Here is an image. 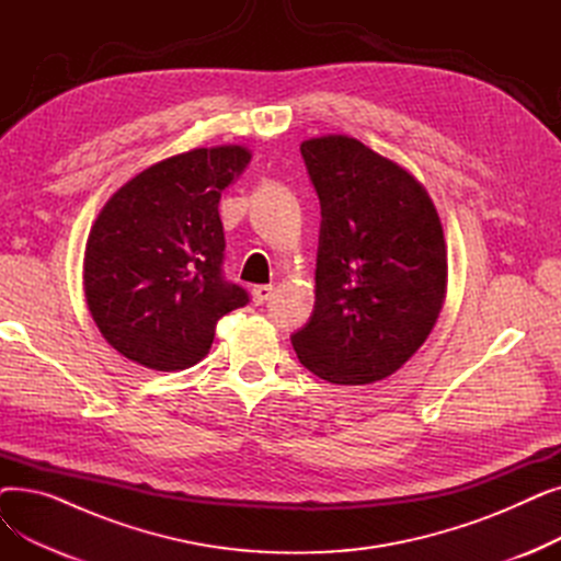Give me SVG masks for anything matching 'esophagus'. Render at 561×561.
<instances>
[{
    "instance_id": "1",
    "label": "esophagus",
    "mask_w": 561,
    "mask_h": 561,
    "mask_svg": "<svg viewBox=\"0 0 561 561\" xmlns=\"http://www.w3.org/2000/svg\"><path fill=\"white\" fill-rule=\"evenodd\" d=\"M273 286L271 284H263V286H254L252 288V300H254V305H265L271 300V296H273Z\"/></svg>"
}]
</instances>
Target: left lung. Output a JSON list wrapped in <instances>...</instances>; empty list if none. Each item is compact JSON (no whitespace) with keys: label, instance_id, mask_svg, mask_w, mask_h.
Segmentation results:
<instances>
[{"label":"left lung","instance_id":"obj_1","mask_svg":"<svg viewBox=\"0 0 561 561\" xmlns=\"http://www.w3.org/2000/svg\"><path fill=\"white\" fill-rule=\"evenodd\" d=\"M300 152L322 220L316 305L293 347L332 385L387 379L414 357L444 307V227L414 174L357 138H309Z\"/></svg>","mask_w":561,"mask_h":561}]
</instances>
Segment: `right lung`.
<instances>
[{
    "label": "right lung",
    "instance_id": "1",
    "mask_svg": "<svg viewBox=\"0 0 561 561\" xmlns=\"http://www.w3.org/2000/svg\"><path fill=\"white\" fill-rule=\"evenodd\" d=\"M243 145L197 147L136 174L104 204L83 254V290L111 347L152 370L206 357L216 322L250 302L222 275L220 193L250 163Z\"/></svg>",
    "mask_w": 561,
    "mask_h": 561
}]
</instances>
